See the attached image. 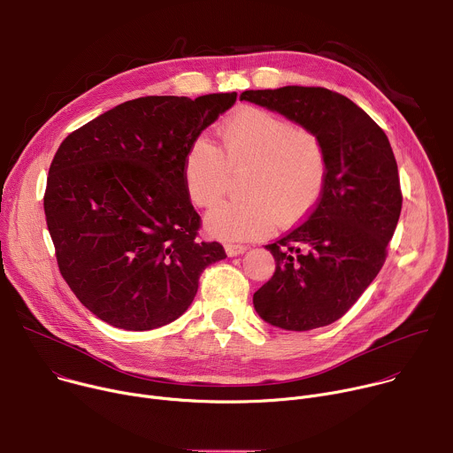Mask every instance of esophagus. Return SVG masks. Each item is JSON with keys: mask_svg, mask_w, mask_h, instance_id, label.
I'll use <instances>...</instances> for the list:
<instances>
[{"mask_svg": "<svg viewBox=\"0 0 453 453\" xmlns=\"http://www.w3.org/2000/svg\"><path fill=\"white\" fill-rule=\"evenodd\" d=\"M247 250V245H242V243H226V252L227 256H238V254H243Z\"/></svg>", "mask_w": 453, "mask_h": 453, "instance_id": "1", "label": "esophagus"}]
</instances>
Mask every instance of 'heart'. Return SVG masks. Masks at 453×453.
<instances>
[{
    "label": "heart",
    "instance_id": "obj_1",
    "mask_svg": "<svg viewBox=\"0 0 453 453\" xmlns=\"http://www.w3.org/2000/svg\"><path fill=\"white\" fill-rule=\"evenodd\" d=\"M249 168L243 201L208 215L206 226L222 240H250L280 222L304 219L320 201L328 180V152L310 128L260 107H242L219 127V147L206 136L191 142L182 163L189 201L197 208L219 206L231 172Z\"/></svg>",
    "mask_w": 453,
    "mask_h": 453
}]
</instances>
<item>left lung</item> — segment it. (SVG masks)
Wrapping results in <instances>:
<instances>
[{
    "instance_id": "8db88e82",
    "label": "left lung",
    "mask_w": 453,
    "mask_h": 453,
    "mask_svg": "<svg viewBox=\"0 0 453 453\" xmlns=\"http://www.w3.org/2000/svg\"><path fill=\"white\" fill-rule=\"evenodd\" d=\"M240 100L310 128L326 147L325 193L303 224L265 245L276 271L252 303L281 330L328 326L376 278L395 234L402 189L391 143L365 111L325 88L250 89Z\"/></svg>"
}]
</instances>
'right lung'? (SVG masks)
<instances>
[{
    "label": "right lung",
    "mask_w": 453,
    "mask_h": 453,
    "mask_svg": "<svg viewBox=\"0 0 453 453\" xmlns=\"http://www.w3.org/2000/svg\"><path fill=\"white\" fill-rule=\"evenodd\" d=\"M234 102L236 93L128 100L60 143L44 193L48 231L62 278L107 325H168L191 304L203 271L226 257L219 242L197 240L182 163Z\"/></svg>",
    "instance_id": "right-lung-1"
}]
</instances>
